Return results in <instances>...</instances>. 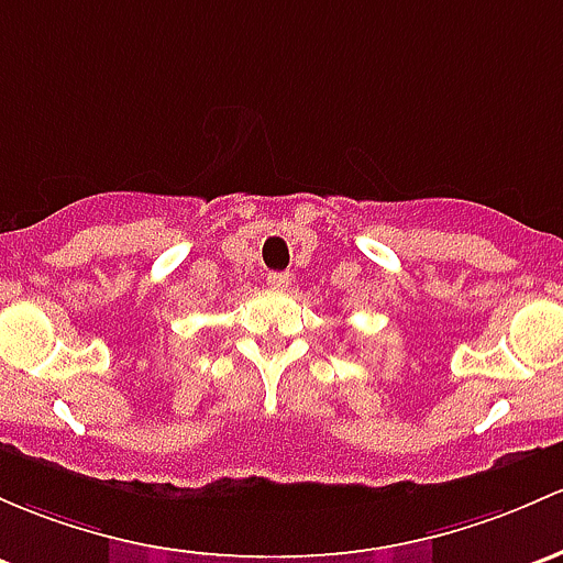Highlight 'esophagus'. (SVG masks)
<instances>
[{
	"label": "esophagus",
	"mask_w": 563,
	"mask_h": 563,
	"mask_svg": "<svg viewBox=\"0 0 563 563\" xmlns=\"http://www.w3.org/2000/svg\"><path fill=\"white\" fill-rule=\"evenodd\" d=\"M266 286L275 288V291H286V288L291 286V275H288V272H269V275H266Z\"/></svg>",
	"instance_id": "1"
}]
</instances>
